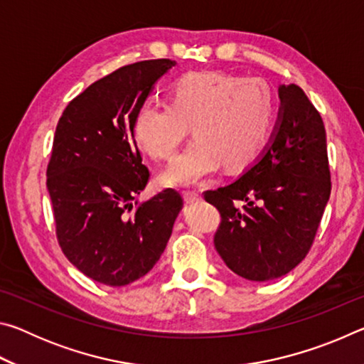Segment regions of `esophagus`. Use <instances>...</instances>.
<instances>
[{
    "mask_svg": "<svg viewBox=\"0 0 364 364\" xmlns=\"http://www.w3.org/2000/svg\"><path fill=\"white\" fill-rule=\"evenodd\" d=\"M183 197L186 204H194V202L200 200V194L196 193V191H183Z\"/></svg>",
    "mask_w": 364,
    "mask_h": 364,
    "instance_id": "1",
    "label": "esophagus"
}]
</instances>
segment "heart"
Instances as JSON below:
<instances>
[{
    "instance_id": "1",
    "label": "heart",
    "mask_w": 364,
    "mask_h": 364,
    "mask_svg": "<svg viewBox=\"0 0 364 364\" xmlns=\"http://www.w3.org/2000/svg\"><path fill=\"white\" fill-rule=\"evenodd\" d=\"M171 104L146 102L134 117V138L159 160L176 152L193 127L196 139L160 175L165 186H193L220 168L241 171L268 144L276 114L262 78L191 72L170 88Z\"/></svg>"
}]
</instances>
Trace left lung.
<instances>
[{
  "label": "left lung",
  "instance_id": "obj_1",
  "mask_svg": "<svg viewBox=\"0 0 364 364\" xmlns=\"http://www.w3.org/2000/svg\"><path fill=\"white\" fill-rule=\"evenodd\" d=\"M279 115L262 157L204 199L218 208L215 249L249 281L287 274L306 257L331 196L321 115L297 85L279 86Z\"/></svg>",
  "mask_w": 364,
  "mask_h": 364
}]
</instances>
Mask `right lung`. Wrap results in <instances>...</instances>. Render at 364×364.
Returning a JSON list of instances; mask_svg holds the SVG:
<instances>
[{"label": "right lung", "mask_w": 364, "mask_h": 364, "mask_svg": "<svg viewBox=\"0 0 364 364\" xmlns=\"http://www.w3.org/2000/svg\"><path fill=\"white\" fill-rule=\"evenodd\" d=\"M175 64L120 67L73 97L58 122L46 170L56 236L73 267L101 284L127 286L149 273L183 208L175 189L133 205L149 181L134 117Z\"/></svg>", "instance_id": "1"}]
</instances>
